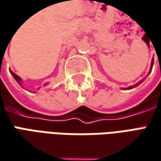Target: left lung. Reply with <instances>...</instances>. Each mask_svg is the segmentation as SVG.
<instances>
[{
  "label": "left lung",
  "mask_w": 161,
  "mask_h": 161,
  "mask_svg": "<svg viewBox=\"0 0 161 161\" xmlns=\"http://www.w3.org/2000/svg\"><path fill=\"white\" fill-rule=\"evenodd\" d=\"M152 67H153V58H152V60H151V65H150V72H151V69H152ZM150 73H149V74H150ZM142 81H143V80L140 81V82H138V83H137L136 85H134V86H129V87H128V88H124L123 90H127V89H131V88L136 87V86H139V85H140V84H141V83H142Z\"/></svg>",
  "instance_id": "left-lung-1"
}]
</instances>
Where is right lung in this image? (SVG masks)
<instances>
[{"label":"right lung","mask_w":161,"mask_h":161,"mask_svg":"<svg viewBox=\"0 0 161 161\" xmlns=\"http://www.w3.org/2000/svg\"><path fill=\"white\" fill-rule=\"evenodd\" d=\"M11 74L12 75V76L15 78V80L17 81L18 83H19V86H21V78H20L19 75H17L16 74H14L13 72H11Z\"/></svg>","instance_id":"right-lung-1"}]
</instances>
